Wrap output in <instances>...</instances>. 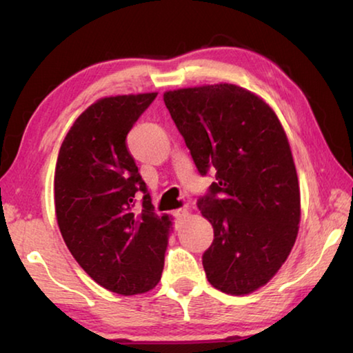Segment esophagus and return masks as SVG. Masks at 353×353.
Wrapping results in <instances>:
<instances>
[{
    "label": "esophagus",
    "mask_w": 353,
    "mask_h": 353,
    "mask_svg": "<svg viewBox=\"0 0 353 353\" xmlns=\"http://www.w3.org/2000/svg\"><path fill=\"white\" fill-rule=\"evenodd\" d=\"M172 214H174L176 219H183L185 216H188V210L187 208H177Z\"/></svg>",
    "instance_id": "obj_1"
}]
</instances>
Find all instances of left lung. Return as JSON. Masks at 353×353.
Wrapping results in <instances>:
<instances>
[{"label":"left lung","instance_id":"left-lung-1","mask_svg":"<svg viewBox=\"0 0 353 353\" xmlns=\"http://www.w3.org/2000/svg\"><path fill=\"white\" fill-rule=\"evenodd\" d=\"M163 101L198 171L216 170L210 193L198 201L214 234L202 255L208 282L225 294L254 292L288 259L301 223L282 123L270 104L234 83L170 90Z\"/></svg>","mask_w":353,"mask_h":353}]
</instances>
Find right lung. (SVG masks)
Here are the masks:
<instances>
[{
    "instance_id": "1",
    "label": "right lung",
    "mask_w": 353,
    "mask_h": 353,
    "mask_svg": "<svg viewBox=\"0 0 353 353\" xmlns=\"http://www.w3.org/2000/svg\"><path fill=\"white\" fill-rule=\"evenodd\" d=\"M157 93L101 98L77 117L57 155L54 204L71 255L94 282L123 296L152 290L162 277L170 214L151 196L126 143ZM145 194L142 210L134 194Z\"/></svg>"
}]
</instances>
